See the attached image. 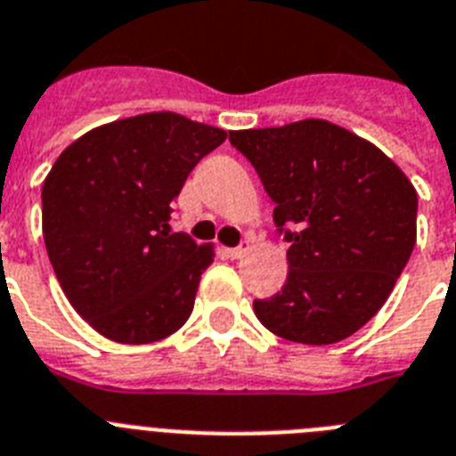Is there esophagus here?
Here are the masks:
<instances>
[{"mask_svg": "<svg viewBox=\"0 0 456 456\" xmlns=\"http://www.w3.org/2000/svg\"><path fill=\"white\" fill-rule=\"evenodd\" d=\"M250 250V243H248V240H243V243L240 245H236V248H229V256H233V259H240V256L245 255V252Z\"/></svg>", "mask_w": 456, "mask_h": 456, "instance_id": "obj_1", "label": "esophagus"}]
</instances>
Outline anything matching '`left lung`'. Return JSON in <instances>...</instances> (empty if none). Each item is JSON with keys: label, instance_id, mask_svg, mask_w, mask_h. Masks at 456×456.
Wrapping results in <instances>:
<instances>
[{"label": "left lung", "instance_id": "left-lung-1", "mask_svg": "<svg viewBox=\"0 0 456 456\" xmlns=\"http://www.w3.org/2000/svg\"><path fill=\"white\" fill-rule=\"evenodd\" d=\"M229 142L275 201L289 273L255 314L280 338L335 344L365 326L415 245L418 195L381 149L330 121L232 130Z\"/></svg>", "mask_w": 456, "mask_h": 456}]
</instances>
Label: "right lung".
<instances>
[{
	"label": "right lung",
	"instance_id": "1",
	"mask_svg": "<svg viewBox=\"0 0 456 456\" xmlns=\"http://www.w3.org/2000/svg\"><path fill=\"white\" fill-rule=\"evenodd\" d=\"M227 133L174 112L89 130L43 183V239L63 294L121 344L165 339L188 322L211 245L169 232L172 201Z\"/></svg>",
	"mask_w": 456,
	"mask_h": 456
}]
</instances>
